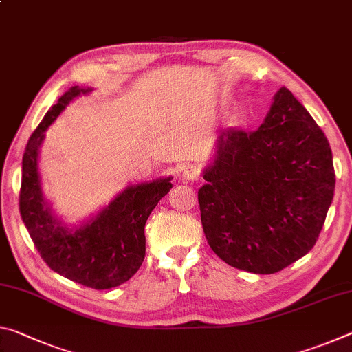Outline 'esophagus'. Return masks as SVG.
<instances>
[{
  "label": "esophagus",
  "mask_w": 352,
  "mask_h": 352,
  "mask_svg": "<svg viewBox=\"0 0 352 352\" xmlns=\"http://www.w3.org/2000/svg\"><path fill=\"white\" fill-rule=\"evenodd\" d=\"M183 178L186 182H199L200 180V168L195 164H189L183 169Z\"/></svg>",
  "instance_id": "esophagus-1"
}]
</instances>
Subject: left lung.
<instances>
[{"label":"left lung","instance_id":"left-lung-1","mask_svg":"<svg viewBox=\"0 0 352 352\" xmlns=\"http://www.w3.org/2000/svg\"><path fill=\"white\" fill-rule=\"evenodd\" d=\"M199 189L206 241L231 267L259 275L311 252L333 199L329 142L287 88L254 132L230 129Z\"/></svg>","mask_w":352,"mask_h":352}]
</instances>
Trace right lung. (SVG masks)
Returning <instances> with one entry per match:
<instances>
[{
    "label": "right lung",
    "instance_id": "obj_1",
    "mask_svg": "<svg viewBox=\"0 0 352 352\" xmlns=\"http://www.w3.org/2000/svg\"><path fill=\"white\" fill-rule=\"evenodd\" d=\"M93 88L73 87L46 113L28 141L21 166L20 214L51 270L87 287L104 290L132 278L146 256L144 226L172 188V177L130 184L85 223L69 228L45 199L38 153L45 132L71 100Z\"/></svg>",
    "mask_w": 352,
    "mask_h": 352
}]
</instances>
